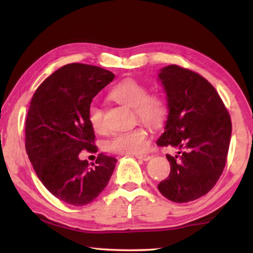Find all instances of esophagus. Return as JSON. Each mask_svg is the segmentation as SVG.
Listing matches in <instances>:
<instances>
[{
    "instance_id": "obj_1",
    "label": "esophagus",
    "mask_w": 253,
    "mask_h": 253,
    "mask_svg": "<svg viewBox=\"0 0 253 253\" xmlns=\"http://www.w3.org/2000/svg\"><path fill=\"white\" fill-rule=\"evenodd\" d=\"M136 158H138V160H142V161H149L152 158L151 155H148V154H143V155H135Z\"/></svg>"
}]
</instances>
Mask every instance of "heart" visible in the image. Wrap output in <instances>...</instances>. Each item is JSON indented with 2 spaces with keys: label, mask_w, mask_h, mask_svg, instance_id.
I'll return each mask as SVG.
<instances>
[{
  "label": "heart",
  "mask_w": 253,
  "mask_h": 253,
  "mask_svg": "<svg viewBox=\"0 0 253 253\" xmlns=\"http://www.w3.org/2000/svg\"><path fill=\"white\" fill-rule=\"evenodd\" d=\"M147 87L135 79L128 78L121 81L111 89L110 98L119 104L132 107L136 117L152 127L164 124L169 114L166 99L158 92L147 93ZM88 122L93 130L104 129V114L99 107L91 105L88 109ZM148 132L146 128L138 125L131 129L117 132L109 140L113 152L126 155H138L146 151Z\"/></svg>",
  "instance_id": "heart-1"
}]
</instances>
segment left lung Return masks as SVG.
Masks as SVG:
<instances>
[{
  "label": "left lung",
  "instance_id": "obj_1",
  "mask_svg": "<svg viewBox=\"0 0 253 253\" xmlns=\"http://www.w3.org/2000/svg\"><path fill=\"white\" fill-rule=\"evenodd\" d=\"M158 78L168 96L169 116L157 145L179 152L166 155L170 173L157 187L166 199L186 203L209 193L219 181L232 124L215 88L201 75L170 65Z\"/></svg>",
  "mask_w": 253,
  "mask_h": 253
}]
</instances>
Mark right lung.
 <instances>
[{
  "instance_id": "add662e5",
  "label": "right lung",
  "mask_w": 253,
  "mask_h": 253,
  "mask_svg": "<svg viewBox=\"0 0 253 253\" xmlns=\"http://www.w3.org/2000/svg\"><path fill=\"white\" fill-rule=\"evenodd\" d=\"M100 67L70 63L49 76L34 92L25 121V149L42 184L62 202L81 207L107 186L117 160L99 154L95 164L81 161L97 152L88 122L92 98L114 80Z\"/></svg>"
}]
</instances>
